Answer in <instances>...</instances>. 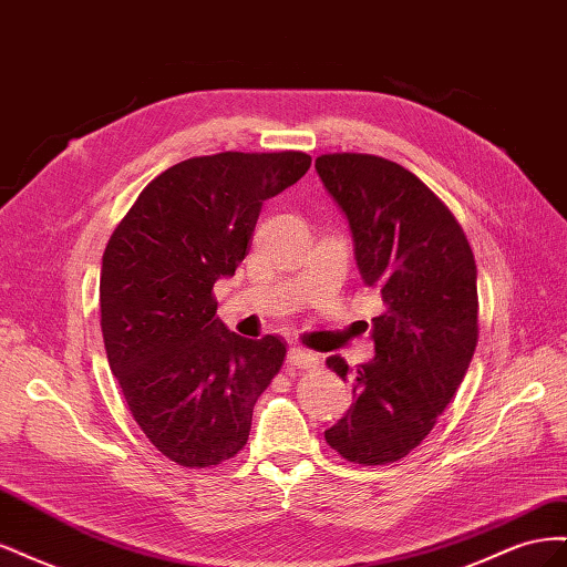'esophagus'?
I'll return each mask as SVG.
<instances>
[{"label":"esophagus","instance_id":"34e87169","mask_svg":"<svg viewBox=\"0 0 567 567\" xmlns=\"http://www.w3.org/2000/svg\"><path fill=\"white\" fill-rule=\"evenodd\" d=\"M288 367L290 369H317L319 359H317V354L293 346L288 350Z\"/></svg>","mask_w":567,"mask_h":567}]
</instances>
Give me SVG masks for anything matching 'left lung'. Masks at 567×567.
<instances>
[{"mask_svg":"<svg viewBox=\"0 0 567 567\" xmlns=\"http://www.w3.org/2000/svg\"><path fill=\"white\" fill-rule=\"evenodd\" d=\"M317 175L348 217L362 281L379 290L371 319L375 357L354 371L352 406L326 442L348 461L383 466L404 458L433 431L477 346V269L461 225L402 165L369 153H326Z\"/></svg>","mask_w":567,"mask_h":567,"instance_id":"left-lung-1","label":"left lung"}]
</instances>
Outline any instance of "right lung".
Instances as JSON below:
<instances>
[{"label":"right lung","instance_id":"obj_1","mask_svg":"<svg viewBox=\"0 0 567 567\" xmlns=\"http://www.w3.org/2000/svg\"><path fill=\"white\" fill-rule=\"evenodd\" d=\"M302 151L188 158L153 179L115 227L99 281L111 371L136 425L169 461L210 468L250 435L286 342L229 331L213 286L248 255L262 203L296 184Z\"/></svg>","mask_w":567,"mask_h":567}]
</instances>
